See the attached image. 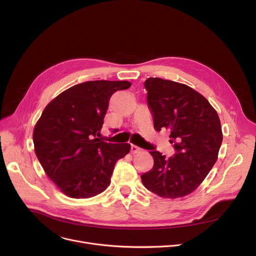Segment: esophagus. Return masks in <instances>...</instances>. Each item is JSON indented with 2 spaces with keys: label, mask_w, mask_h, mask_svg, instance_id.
I'll use <instances>...</instances> for the list:
<instances>
[{
  "label": "esophagus",
  "mask_w": 256,
  "mask_h": 256,
  "mask_svg": "<svg viewBox=\"0 0 256 256\" xmlns=\"http://www.w3.org/2000/svg\"><path fill=\"white\" fill-rule=\"evenodd\" d=\"M140 148H138V146H136V144H132V148H130V152H132V154H136L138 152H140Z\"/></svg>",
  "instance_id": "1"
}]
</instances>
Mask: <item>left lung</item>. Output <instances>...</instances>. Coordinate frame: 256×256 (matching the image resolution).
<instances>
[{"mask_svg": "<svg viewBox=\"0 0 256 256\" xmlns=\"http://www.w3.org/2000/svg\"><path fill=\"white\" fill-rule=\"evenodd\" d=\"M154 128L170 130L176 154L166 158L151 151L153 168L140 178L144 188L164 198L194 192L214 165L223 140L216 109L198 91L186 84L161 78L144 81Z\"/></svg>", "mask_w": 256, "mask_h": 256, "instance_id": "obj_1", "label": "left lung"}]
</instances>
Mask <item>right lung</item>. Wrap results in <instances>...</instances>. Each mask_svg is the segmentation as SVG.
<instances>
[{"label":"right lung","instance_id":"obj_1","mask_svg":"<svg viewBox=\"0 0 256 256\" xmlns=\"http://www.w3.org/2000/svg\"><path fill=\"white\" fill-rule=\"evenodd\" d=\"M128 81H88L72 86L44 108L33 130L34 151L46 174L72 198H89L110 184L116 162L130 144H110L100 134L112 95Z\"/></svg>","mask_w":256,"mask_h":256}]
</instances>
